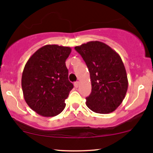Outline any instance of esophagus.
<instances>
[{"instance_id": "esophagus-1", "label": "esophagus", "mask_w": 153, "mask_h": 153, "mask_svg": "<svg viewBox=\"0 0 153 153\" xmlns=\"http://www.w3.org/2000/svg\"><path fill=\"white\" fill-rule=\"evenodd\" d=\"M78 85H79V82H78V81H76V82H75V83H74V86H75V88H78Z\"/></svg>"}]
</instances>
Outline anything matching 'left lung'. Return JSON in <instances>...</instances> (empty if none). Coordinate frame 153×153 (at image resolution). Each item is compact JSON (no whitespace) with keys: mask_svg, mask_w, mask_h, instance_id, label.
I'll use <instances>...</instances> for the list:
<instances>
[{"mask_svg":"<svg viewBox=\"0 0 153 153\" xmlns=\"http://www.w3.org/2000/svg\"><path fill=\"white\" fill-rule=\"evenodd\" d=\"M88 67L91 92L86 105L97 113L115 111L122 103L128 89V78L120 55L100 41H90L75 46Z\"/></svg>","mask_w":153,"mask_h":153,"instance_id":"left-lung-1","label":"left lung"}]
</instances>
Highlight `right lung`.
<instances>
[{
	"mask_svg": "<svg viewBox=\"0 0 153 153\" xmlns=\"http://www.w3.org/2000/svg\"><path fill=\"white\" fill-rule=\"evenodd\" d=\"M71 51L70 47L46 45L25 65L22 76L25 100L41 116H56L65 109V100L73 88L65 65Z\"/></svg>",
	"mask_w": 153,
	"mask_h": 153,
	"instance_id": "1",
	"label": "right lung"
}]
</instances>
